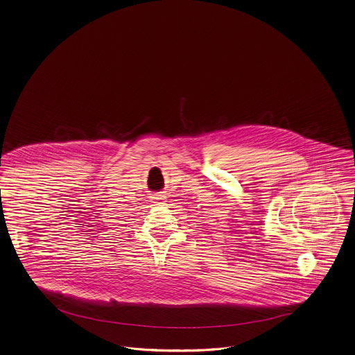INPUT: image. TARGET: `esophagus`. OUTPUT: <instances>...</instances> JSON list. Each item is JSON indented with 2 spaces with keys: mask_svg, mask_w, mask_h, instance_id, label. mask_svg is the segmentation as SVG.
Wrapping results in <instances>:
<instances>
[{
  "mask_svg": "<svg viewBox=\"0 0 355 355\" xmlns=\"http://www.w3.org/2000/svg\"><path fill=\"white\" fill-rule=\"evenodd\" d=\"M150 202L153 203V206H159V205H162L164 202V196L159 195V193H153L150 196Z\"/></svg>",
  "mask_w": 355,
  "mask_h": 355,
  "instance_id": "1",
  "label": "esophagus"
}]
</instances>
